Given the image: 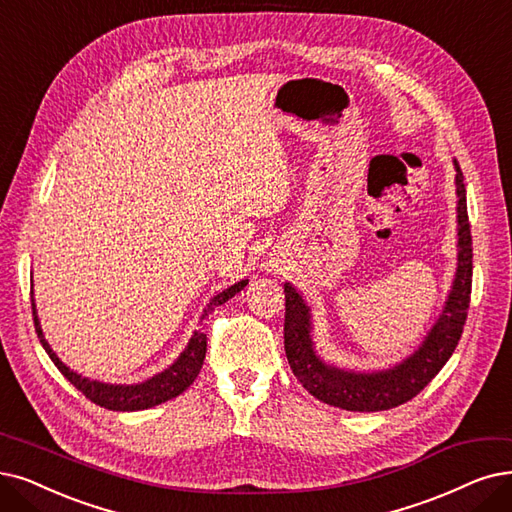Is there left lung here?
Instances as JSON below:
<instances>
[{"label": "left lung", "instance_id": "obj_1", "mask_svg": "<svg viewBox=\"0 0 512 512\" xmlns=\"http://www.w3.org/2000/svg\"><path fill=\"white\" fill-rule=\"evenodd\" d=\"M458 193V269L439 321L428 332L420 349L393 370L355 374L323 363L313 349L311 313L302 296L285 283V357L294 376L315 399L346 412H382L414 399L431 382L456 351L462 336L470 288H473V237L466 212V187L456 163Z\"/></svg>", "mask_w": 512, "mask_h": 512}]
</instances>
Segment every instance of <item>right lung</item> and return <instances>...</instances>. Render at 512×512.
I'll return each instance as SVG.
<instances>
[{
  "instance_id": "obj_1",
  "label": "right lung",
  "mask_w": 512,
  "mask_h": 512,
  "mask_svg": "<svg viewBox=\"0 0 512 512\" xmlns=\"http://www.w3.org/2000/svg\"><path fill=\"white\" fill-rule=\"evenodd\" d=\"M245 283L248 279H243L235 285H231L229 290L220 292L218 296H214L208 304V309L203 311V317H208L214 306L224 304L229 298H233L237 292H241L245 288ZM31 306H33V321H35V332L39 342L46 349V353L50 355V359L54 361V365L60 370L79 393H84L92 403L105 407V410H113V412H136V410H147V407L159 405L168 399L178 397L180 393H185L187 388L193 384V380L197 378L203 359H206V351H208V336L203 334L201 330L193 334V338L189 340L187 349L182 351V355L168 367V370H163L161 374L153 376L147 382H140V384H132V386H115V384H102L96 380H88V378H81L79 374L71 372L69 367L56 357V353L50 349V344L44 338L42 327H39V319L35 315V302L31 298ZM201 317V319H203Z\"/></svg>"
}]
</instances>
